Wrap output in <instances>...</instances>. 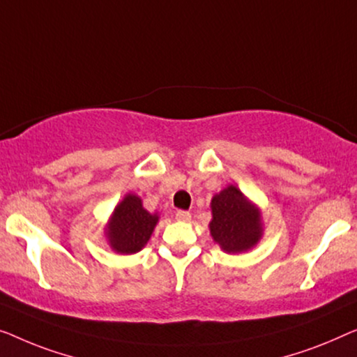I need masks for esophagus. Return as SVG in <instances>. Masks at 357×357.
I'll list each match as a JSON object with an SVG mask.
<instances>
[{
	"mask_svg": "<svg viewBox=\"0 0 357 357\" xmlns=\"http://www.w3.org/2000/svg\"><path fill=\"white\" fill-rule=\"evenodd\" d=\"M176 220H178V222H189L190 213L185 212V210H178V212H176Z\"/></svg>",
	"mask_w": 357,
	"mask_h": 357,
	"instance_id": "obj_1",
	"label": "esophagus"
}]
</instances>
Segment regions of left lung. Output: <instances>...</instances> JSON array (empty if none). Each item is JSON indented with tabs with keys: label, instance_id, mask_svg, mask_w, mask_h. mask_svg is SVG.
<instances>
[{
	"label": "left lung",
	"instance_id": "obj_1",
	"mask_svg": "<svg viewBox=\"0 0 357 357\" xmlns=\"http://www.w3.org/2000/svg\"><path fill=\"white\" fill-rule=\"evenodd\" d=\"M210 208V236L223 252H248L262 239L264 222L259 205L245 197L234 184H229L215 194Z\"/></svg>",
	"mask_w": 357,
	"mask_h": 357
}]
</instances>
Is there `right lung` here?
<instances>
[{"label": "right lung", "instance_id": "obj_1", "mask_svg": "<svg viewBox=\"0 0 357 357\" xmlns=\"http://www.w3.org/2000/svg\"><path fill=\"white\" fill-rule=\"evenodd\" d=\"M158 220L157 212L150 213L147 208H144L139 195L128 192L114 207L105 227V238L116 254H135L149 243Z\"/></svg>", "mask_w": 357, "mask_h": 357}]
</instances>
